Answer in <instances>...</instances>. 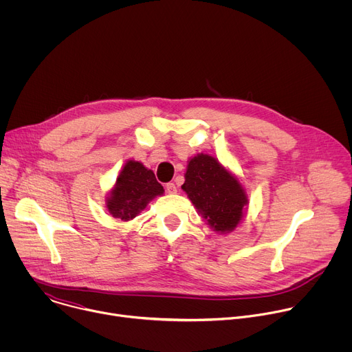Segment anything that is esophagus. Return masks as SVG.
<instances>
[{
	"instance_id": "34e87169",
	"label": "esophagus",
	"mask_w": 352,
	"mask_h": 352,
	"mask_svg": "<svg viewBox=\"0 0 352 352\" xmlns=\"http://www.w3.org/2000/svg\"><path fill=\"white\" fill-rule=\"evenodd\" d=\"M166 190H167V193H170V195H173V193H177V186H175V184H173V182H168V184L166 185Z\"/></svg>"
}]
</instances>
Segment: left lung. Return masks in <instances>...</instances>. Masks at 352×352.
<instances>
[{
  "instance_id": "8db88e82",
  "label": "left lung",
  "mask_w": 352,
  "mask_h": 352,
  "mask_svg": "<svg viewBox=\"0 0 352 352\" xmlns=\"http://www.w3.org/2000/svg\"><path fill=\"white\" fill-rule=\"evenodd\" d=\"M184 177L181 188L213 231L224 235L241 224L249 205L246 190L217 159L205 153L189 157Z\"/></svg>"
}]
</instances>
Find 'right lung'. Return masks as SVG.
I'll list each match as a JSON object with an SVG mask.
<instances>
[{"label": "right lung", "mask_w": 352, "mask_h": 352, "mask_svg": "<svg viewBox=\"0 0 352 352\" xmlns=\"http://www.w3.org/2000/svg\"><path fill=\"white\" fill-rule=\"evenodd\" d=\"M163 193L164 188L157 182L152 170L146 168L140 162L126 160L107 193L106 208L114 219L126 223Z\"/></svg>", "instance_id": "add662e5"}]
</instances>
